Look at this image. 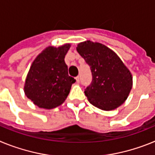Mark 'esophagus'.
Instances as JSON below:
<instances>
[{
    "label": "esophagus",
    "instance_id": "1",
    "mask_svg": "<svg viewBox=\"0 0 155 155\" xmlns=\"http://www.w3.org/2000/svg\"><path fill=\"white\" fill-rule=\"evenodd\" d=\"M75 79H76L77 83H79V82H80V77H79V76L76 77V78H75Z\"/></svg>",
    "mask_w": 155,
    "mask_h": 155
}]
</instances>
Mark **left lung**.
Wrapping results in <instances>:
<instances>
[{"label":"left lung","instance_id":"8db88e82","mask_svg":"<svg viewBox=\"0 0 155 155\" xmlns=\"http://www.w3.org/2000/svg\"><path fill=\"white\" fill-rule=\"evenodd\" d=\"M77 51L90 67L92 81L84 94L91 105L112 110L125 102L132 88V75L120 57L107 46L91 41L78 45Z\"/></svg>","mask_w":155,"mask_h":155}]
</instances>
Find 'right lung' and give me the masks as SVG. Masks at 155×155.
I'll return each instance as SVG.
<instances>
[{"label":"right lung","mask_w":155,"mask_h":155,"mask_svg":"<svg viewBox=\"0 0 155 155\" xmlns=\"http://www.w3.org/2000/svg\"><path fill=\"white\" fill-rule=\"evenodd\" d=\"M70 44L59 48L47 47L35 58L27 75L25 93L35 105L43 109H53L68 97L76 80L68 75L64 61Z\"/></svg>","instance_id":"right-lung-1"}]
</instances>
